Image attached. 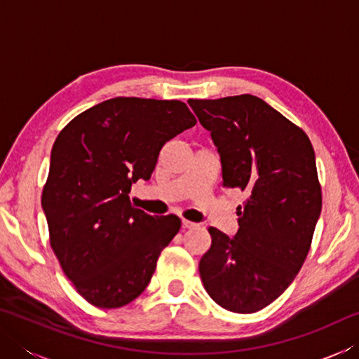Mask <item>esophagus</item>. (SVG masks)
<instances>
[{"mask_svg":"<svg viewBox=\"0 0 359 359\" xmlns=\"http://www.w3.org/2000/svg\"><path fill=\"white\" fill-rule=\"evenodd\" d=\"M196 226H198L196 223L188 222V220H182V228H184V229H193V228H196Z\"/></svg>","mask_w":359,"mask_h":359,"instance_id":"obj_1","label":"esophagus"}]
</instances>
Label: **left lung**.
<instances>
[{"label": "left lung", "mask_w": 359, "mask_h": 359, "mask_svg": "<svg viewBox=\"0 0 359 359\" xmlns=\"http://www.w3.org/2000/svg\"><path fill=\"white\" fill-rule=\"evenodd\" d=\"M220 154L222 187L245 193L239 229L209 228L199 261L204 288L218 306L258 312L294 280L321 212L315 151L306 133L258 96L190 100Z\"/></svg>", "instance_id": "8db88e82"}]
</instances>
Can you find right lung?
Returning <instances> with one entry per match:
<instances>
[{
    "label": "right lung",
    "instance_id": "1",
    "mask_svg": "<svg viewBox=\"0 0 359 359\" xmlns=\"http://www.w3.org/2000/svg\"><path fill=\"white\" fill-rule=\"evenodd\" d=\"M194 125L182 101L118 96L60 131L41 203L52 250L85 301L123 307L149 285L180 218L136 209L131 185L149 180L163 145Z\"/></svg>",
    "mask_w": 359,
    "mask_h": 359
}]
</instances>
